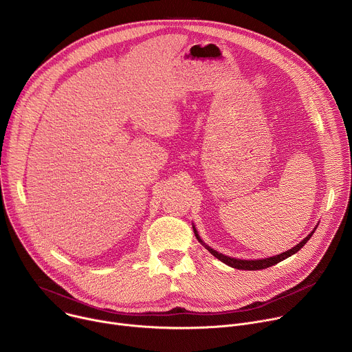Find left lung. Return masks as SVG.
Instances as JSON below:
<instances>
[{
  "mask_svg": "<svg viewBox=\"0 0 352 352\" xmlns=\"http://www.w3.org/2000/svg\"><path fill=\"white\" fill-rule=\"evenodd\" d=\"M315 230H316V228H315ZM315 230H314L304 241H300L296 246H294V248L289 249V250H285V252H283V254H280V255H277V256L266 258V259H261V261H241V259H234V258H228V256H226V255H223V254H219L217 250H214V249L209 248L208 245H205V243L202 242V239L199 238V235H197V232H196V230H195V227H193V231H195L196 238L208 248V250H209V252H210L213 256H216V258H217L219 261H221L223 263H226V265H228V266H231V267H234V269H239V270H262V269L270 267V266H273V265H277L278 262H281V261L287 259L288 256L294 255L295 252H298V250L309 241V238L312 236V234L315 232Z\"/></svg>",
  "mask_w": 352,
  "mask_h": 352,
  "instance_id": "1",
  "label": "left lung"
}]
</instances>
